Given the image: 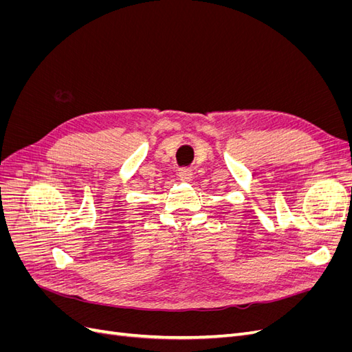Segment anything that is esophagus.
Segmentation results:
<instances>
[{"label":"esophagus","instance_id":"34e87169","mask_svg":"<svg viewBox=\"0 0 352 352\" xmlns=\"http://www.w3.org/2000/svg\"><path fill=\"white\" fill-rule=\"evenodd\" d=\"M177 173H179V177L182 180H189L190 177H192V170H190L189 167H180L177 170Z\"/></svg>","mask_w":352,"mask_h":352}]
</instances>
